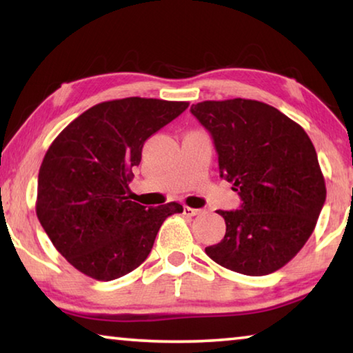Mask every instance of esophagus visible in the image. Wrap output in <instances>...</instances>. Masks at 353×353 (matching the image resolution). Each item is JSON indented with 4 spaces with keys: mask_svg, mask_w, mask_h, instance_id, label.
Here are the masks:
<instances>
[{
    "mask_svg": "<svg viewBox=\"0 0 353 353\" xmlns=\"http://www.w3.org/2000/svg\"><path fill=\"white\" fill-rule=\"evenodd\" d=\"M202 210H199V208H191V207H183V214L185 216H196V214H201Z\"/></svg>",
    "mask_w": 353,
    "mask_h": 353,
    "instance_id": "obj_1",
    "label": "esophagus"
}]
</instances>
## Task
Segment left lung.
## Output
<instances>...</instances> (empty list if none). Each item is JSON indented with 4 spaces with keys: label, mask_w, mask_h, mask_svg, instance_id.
<instances>
[{
    "label": "left lung",
    "mask_w": 353,
    "mask_h": 353,
    "mask_svg": "<svg viewBox=\"0 0 353 353\" xmlns=\"http://www.w3.org/2000/svg\"><path fill=\"white\" fill-rule=\"evenodd\" d=\"M190 110L212 135L219 176L241 198L240 210H218L225 235L205 254L246 276L280 270L313 234L325 202L312 140L297 123L260 101H204Z\"/></svg>",
    "instance_id": "obj_1"
}]
</instances>
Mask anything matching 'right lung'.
Here are the masks:
<instances>
[{
	"label": "right lung",
	"mask_w": 353,
	"mask_h": 353,
	"mask_svg": "<svg viewBox=\"0 0 353 353\" xmlns=\"http://www.w3.org/2000/svg\"><path fill=\"white\" fill-rule=\"evenodd\" d=\"M185 101L124 98L90 107L45 154L35 212L70 265L94 280H115L148 259L177 202L149 207L129 201L145 141L187 109Z\"/></svg>",
	"instance_id": "1"
}]
</instances>
